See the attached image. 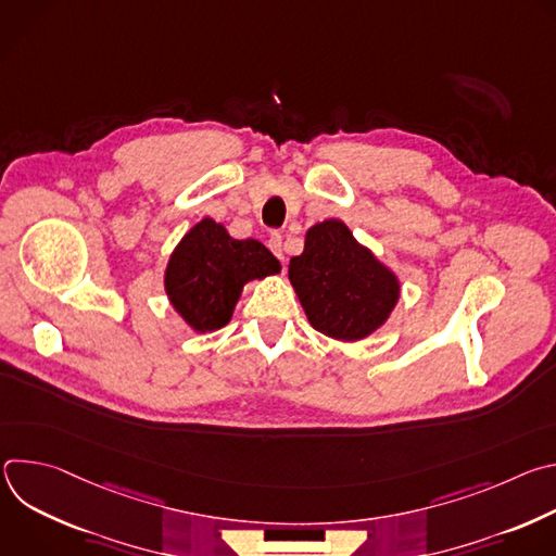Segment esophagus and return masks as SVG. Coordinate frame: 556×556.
Returning <instances> with one entry per match:
<instances>
[{"instance_id": "34e87169", "label": "esophagus", "mask_w": 556, "mask_h": 556, "mask_svg": "<svg viewBox=\"0 0 556 556\" xmlns=\"http://www.w3.org/2000/svg\"><path fill=\"white\" fill-rule=\"evenodd\" d=\"M281 242H283V237L279 235V232H270V237H268V249L283 262V249H281Z\"/></svg>"}]
</instances>
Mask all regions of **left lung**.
Returning a JSON list of instances; mask_svg holds the SVG:
<instances>
[{
	"instance_id": "1",
	"label": "left lung",
	"mask_w": 556,
	"mask_h": 556,
	"mask_svg": "<svg viewBox=\"0 0 556 556\" xmlns=\"http://www.w3.org/2000/svg\"><path fill=\"white\" fill-rule=\"evenodd\" d=\"M288 277L314 330L337 341L376 332L399 303L401 281L341 219L314 224Z\"/></svg>"
}]
</instances>
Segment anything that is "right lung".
I'll list each match as a JSON object with an SVG mask.
<instances>
[{
	"mask_svg": "<svg viewBox=\"0 0 556 556\" xmlns=\"http://www.w3.org/2000/svg\"><path fill=\"white\" fill-rule=\"evenodd\" d=\"M281 264L257 240H232L211 217L198 222L176 247L165 270V290L195 332L224 328L253 279L277 275Z\"/></svg>",
	"mask_w": 556,
	"mask_h": 556,
	"instance_id": "right-lung-1",
	"label": "right lung"
}]
</instances>
